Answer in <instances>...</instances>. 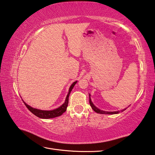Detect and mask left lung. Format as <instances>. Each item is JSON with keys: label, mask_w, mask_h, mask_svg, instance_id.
I'll use <instances>...</instances> for the list:
<instances>
[{"label": "left lung", "mask_w": 155, "mask_h": 155, "mask_svg": "<svg viewBox=\"0 0 155 155\" xmlns=\"http://www.w3.org/2000/svg\"><path fill=\"white\" fill-rule=\"evenodd\" d=\"M90 96V100H89V102H90V105L92 107V110H94V111H96V113L98 114H118L120 112V111H102V110H100V109L97 108V107L93 104V103L91 101V95Z\"/></svg>", "instance_id": "8db88e82"}]
</instances>
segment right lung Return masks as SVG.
<instances>
[{"label": "right lung", "instance_id": "obj_1", "mask_svg": "<svg viewBox=\"0 0 155 155\" xmlns=\"http://www.w3.org/2000/svg\"><path fill=\"white\" fill-rule=\"evenodd\" d=\"M77 82V81H75L74 82H73L72 85L71 86V87L69 88V93L67 96V98L65 100V102L63 104L62 106H60L57 109H55L53 110H50V111H45V110H38L36 108H34V107H31V106H30L28 104H26L24 101V103L25 104V106H26V107H28V109L30 110L32 114H34L35 116H36L40 118H43V119H49V118H53V117H56L60 116L62 115L64 111L67 110V107L68 106V103H69V96L71 92L73 90L74 86L76 84V83Z\"/></svg>", "mask_w": 155, "mask_h": 155}]
</instances>
